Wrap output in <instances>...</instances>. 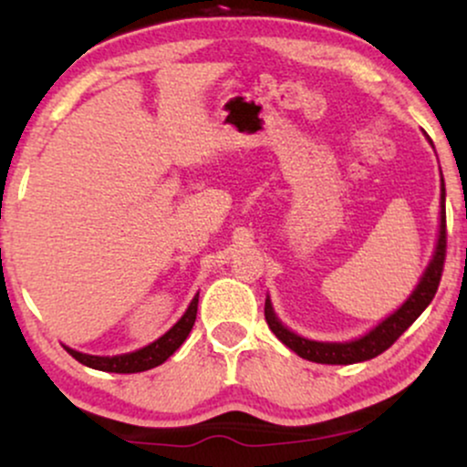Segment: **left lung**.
Returning <instances> with one entry per match:
<instances>
[{"instance_id": "1", "label": "left lung", "mask_w": 467, "mask_h": 467, "mask_svg": "<svg viewBox=\"0 0 467 467\" xmlns=\"http://www.w3.org/2000/svg\"><path fill=\"white\" fill-rule=\"evenodd\" d=\"M443 202H446V189H443L441 180V226H439V241L435 256H432L431 265H428L426 275L420 281L415 292L410 294V298L406 301L393 316H389L382 325H378L371 334H367L360 340L353 342H314L305 340V337L292 334V331L285 329L278 318L272 312L270 301H265V323L275 331V336L283 345L289 347L296 356L305 358V360H312L318 364H353V362H364L371 360V358L379 356L393 345L398 337L404 334L409 327L420 318L423 309L431 305L432 298H435L439 281H441L443 275V261H446V208H443Z\"/></svg>"}]
</instances>
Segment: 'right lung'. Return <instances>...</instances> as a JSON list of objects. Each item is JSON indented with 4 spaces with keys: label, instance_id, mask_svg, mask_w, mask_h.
Masks as SVG:
<instances>
[{
    "label": "right lung",
    "instance_id": "right-lung-1",
    "mask_svg": "<svg viewBox=\"0 0 467 467\" xmlns=\"http://www.w3.org/2000/svg\"><path fill=\"white\" fill-rule=\"evenodd\" d=\"M195 316H197V296L192 298L189 309H186L184 316L171 327L166 334L155 340L153 345L144 347L140 351L133 353H125V356H116V358H99V356H85V353L72 351L67 349L69 356L74 360H78L85 367L99 368V371H109V373H140V371H149V368L158 367L162 364L166 358L173 356L175 351L180 349L182 342L186 340V336L191 334L192 325H195Z\"/></svg>",
    "mask_w": 467,
    "mask_h": 467
}]
</instances>
